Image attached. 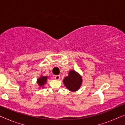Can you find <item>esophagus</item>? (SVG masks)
Wrapping results in <instances>:
<instances>
[{
	"label": "esophagus",
	"instance_id": "1",
	"mask_svg": "<svg viewBox=\"0 0 125 125\" xmlns=\"http://www.w3.org/2000/svg\"><path fill=\"white\" fill-rule=\"evenodd\" d=\"M54 78H55V80H60V75H56V76H54Z\"/></svg>",
	"mask_w": 125,
	"mask_h": 125
}]
</instances>
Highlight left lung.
Instances as JSON below:
<instances>
[{"label": "left lung", "mask_w": 125, "mask_h": 125, "mask_svg": "<svg viewBox=\"0 0 125 125\" xmlns=\"http://www.w3.org/2000/svg\"><path fill=\"white\" fill-rule=\"evenodd\" d=\"M82 77L76 72L72 70L69 72V76L63 80L64 85L70 91H76L81 86Z\"/></svg>", "instance_id": "obj_1"}]
</instances>
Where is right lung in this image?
I'll return each mask as SVG.
<instances>
[{"instance_id": "add662e5", "label": "right lung", "mask_w": 125, "mask_h": 125, "mask_svg": "<svg viewBox=\"0 0 125 125\" xmlns=\"http://www.w3.org/2000/svg\"><path fill=\"white\" fill-rule=\"evenodd\" d=\"M47 77L46 76H42L39 79H37V83L39 86H42L44 84H45L47 82Z\"/></svg>"}]
</instances>
